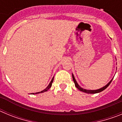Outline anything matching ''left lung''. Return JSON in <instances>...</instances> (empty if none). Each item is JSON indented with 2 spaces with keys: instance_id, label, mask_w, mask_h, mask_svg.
<instances>
[{
  "instance_id": "8db88e82",
  "label": "left lung",
  "mask_w": 122,
  "mask_h": 122,
  "mask_svg": "<svg viewBox=\"0 0 122 122\" xmlns=\"http://www.w3.org/2000/svg\"><path fill=\"white\" fill-rule=\"evenodd\" d=\"M72 77H73V81H74V84H75V86H76V88H77V89H79L80 91L83 92H85V93H100V92H101L103 91V90H105V89H106L109 86V84H111V82L112 81L113 79H112V80H111V81H110L108 84H107L105 86H104V87L101 88V89H97V90H86V89H83V88H82V87H81L80 86H79V84H77V82H76V79H75V78H74V75H73V74H72Z\"/></svg>"
}]
</instances>
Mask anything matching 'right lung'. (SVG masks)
I'll return each mask as SVG.
<instances>
[{
  "mask_svg": "<svg viewBox=\"0 0 122 122\" xmlns=\"http://www.w3.org/2000/svg\"><path fill=\"white\" fill-rule=\"evenodd\" d=\"M53 81H54V77H52V80H51V81L50 82V83H49V84L48 85V87H46V89H45V90H42V91H41V92H36V93H31V94H38V93H43V92H46V91H48V90H49V89H50L51 88V87L52 86V82H53Z\"/></svg>",
  "mask_w": 122,
  "mask_h": 122,
  "instance_id": "right-lung-1",
  "label": "right lung"
}]
</instances>
